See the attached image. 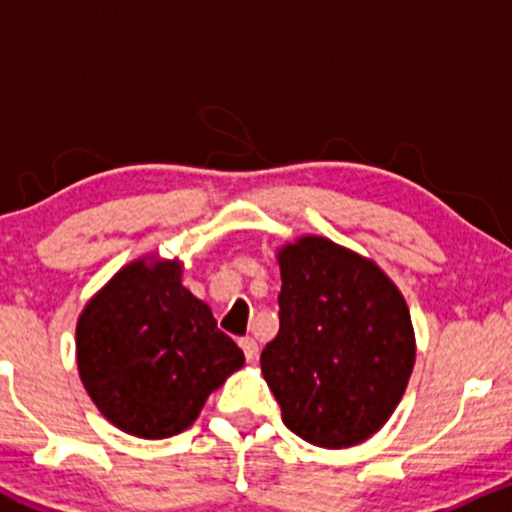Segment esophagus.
Wrapping results in <instances>:
<instances>
[{
  "label": "esophagus",
  "mask_w": 512,
  "mask_h": 512,
  "mask_svg": "<svg viewBox=\"0 0 512 512\" xmlns=\"http://www.w3.org/2000/svg\"><path fill=\"white\" fill-rule=\"evenodd\" d=\"M240 349H243V354L248 361H257V354H260V346L252 337H243L240 339Z\"/></svg>",
  "instance_id": "obj_1"
}]
</instances>
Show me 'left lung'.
<instances>
[{"label":"left lung","instance_id":"1","mask_svg":"<svg viewBox=\"0 0 512 512\" xmlns=\"http://www.w3.org/2000/svg\"><path fill=\"white\" fill-rule=\"evenodd\" d=\"M279 267V332L260 363L281 419L320 448L363 443L414 368L407 303L373 262L325 238L286 245Z\"/></svg>","mask_w":512,"mask_h":512}]
</instances>
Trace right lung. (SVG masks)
Returning a JSON list of instances; mask_svg holds the SVG:
<instances>
[{"label": "right lung", "mask_w": 512, "mask_h": 512, "mask_svg": "<svg viewBox=\"0 0 512 512\" xmlns=\"http://www.w3.org/2000/svg\"><path fill=\"white\" fill-rule=\"evenodd\" d=\"M76 361L105 419L132 436L168 438L245 358L209 305L180 284V264L134 262L81 313Z\"/></svg>", "instance_id": "1"}]
</instances>
